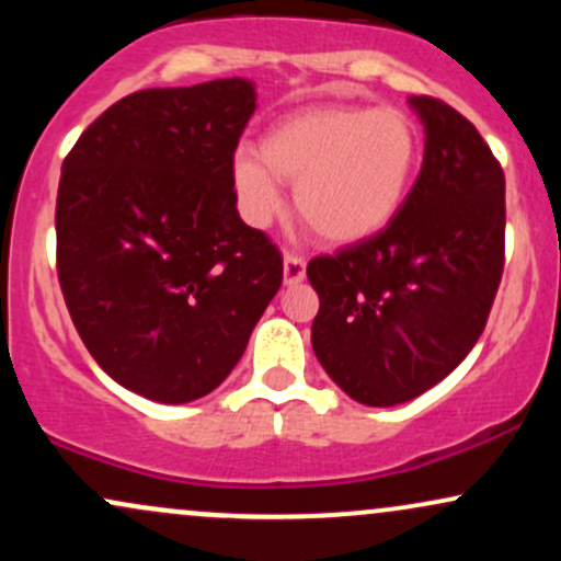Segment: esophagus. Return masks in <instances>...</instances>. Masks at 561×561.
I'll return each instance as SVG.
<instances>
[{"mask_svg":"<svg viewBox=\"0 0 561 561\" xmlns=\"http://www.w3.org/2000/svg\"><path fill=\"white\" fill-rule=\"evenodd\" d=\"M302 279H306V261H302L300 255L285 253V285L295 287L300 285Z\"/></svg>","mask_w":561,"mask_h":561,"instance_id":"1","label":"esophagus"}]
</instances>
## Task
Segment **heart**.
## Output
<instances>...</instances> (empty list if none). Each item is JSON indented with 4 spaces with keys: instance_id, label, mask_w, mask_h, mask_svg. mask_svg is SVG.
I'll return each instance as SVG.
<instances>
[{
    "instance_id": "b5f03b06",
    "label": "heart",
    "mask_w": 561,
    "mask_h": 561,
    "mask_svg": "<svg viewBox=\"0 0 561 561\" xmlns=\"http://www.w3.org/2000/svg\"><path fill=\"white\" fill-rule=\"evenodd\" d=\"M420 128L396 107L308 105L274 121L259 156L231 160V190L244 221L266 229L295 184L300 221L332 248L362 244L388 229L414 190Z\"/></svg>"
}]
</instances>
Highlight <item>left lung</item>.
I'll list each match as a JSON object with an SVG mask.
<instances>
[{"mask_svg": "<svg viewBox=\"0 0 561 561\" xmlns=\"http://www.w3.org/2000/svg\"><path fill=\"white\" fill-rule=\"evenodd\" d=\"M424 126L414 190L388 229L308 263L311 345L345 396L398 405L467 358L504 272V171L461 113L409 96Z\"/></svg>", "mask_w": 561, "mask_h": 561, "instance_id": "1", "label": "left lung"}]
</instances>
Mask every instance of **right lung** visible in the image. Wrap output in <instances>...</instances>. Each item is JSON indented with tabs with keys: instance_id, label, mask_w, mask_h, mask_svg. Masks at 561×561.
Here are the masks:
<instances>
[{
	"instance_id": "add662e5",
	"label": "right lung",
	"mask_w": 561,
	"mask_h": 561,
	"mask_svg": "<svg viewBox=\"0 0 561 561\" xmlns=\"http://www.w3.org/2000/svg\"><path fill=\"white\" fill-rule=\"evenodd\" d=\"M255 83L134 92L76 141L57 190V276L94 362L126 390H216L279 293L282 255L237 210L231 160Z\"/></svg>"
}]
</instances>
